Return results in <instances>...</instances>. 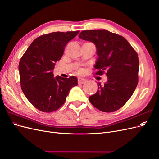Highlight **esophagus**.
I'll use <instances>...</instances> for the list:
<instances>
[{
	"instance_id": "obj_1",
	"label": "esophagus",
	"mask_w": 159,
	"mask_h": 159,
	"mask_svg": "<svg viewBox=\"0 0 159 159\" xmlns=\"http://www.w3.org/2000/svg\"><path fill=\"white\" fill-rule=\"evenodd\" d=\"M86 81L87 80L84 78H78V81L79 84H84L86 82Z\"/></svg>"
}]
</instances>
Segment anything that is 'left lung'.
<instances>
[{
  "label": "left lung",
  "mask_w": 159,
  "mask_h": 159,
  "mask_svg": "<svg viewBox=\"0 0 159 159\" xmlns=\"http://www.w3.org/2000/svg\"><path fill=\"white\" fill-rule=\"evenodd\" d=\"M79 38L95 44L98 58L96 75L106 71L107 81L89 97L95 107L103 112H113L126 103L138 84L139 61L137 53L124 37L106 30L82 31Z\"/></svg>",
  "instance_id": "1"
}]
</instances>
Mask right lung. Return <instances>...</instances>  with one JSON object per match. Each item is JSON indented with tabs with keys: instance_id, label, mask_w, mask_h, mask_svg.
I'll list each match as a JSON object with an SVG mask.
<instances>
[{
	"instance_id": "add662e5",
	"label": "right lung",
	"mask_w": 159,
	"mask_h": 159,
	"mask_svg": "<svg viewBox=\"0 0 159 159\" xmlns=\"http://www.w3.org/2000/svg\"><path fill=\"white\" fill-rule=\"evenodd\" d=\"M79 32H55L38 37L19 62L23 93L31 104L42 112L50 113L61 107L71 88L78 85L75 76L54 78L53 70L63 56L66 44Z\"/></svg>"
}]
</instances>
